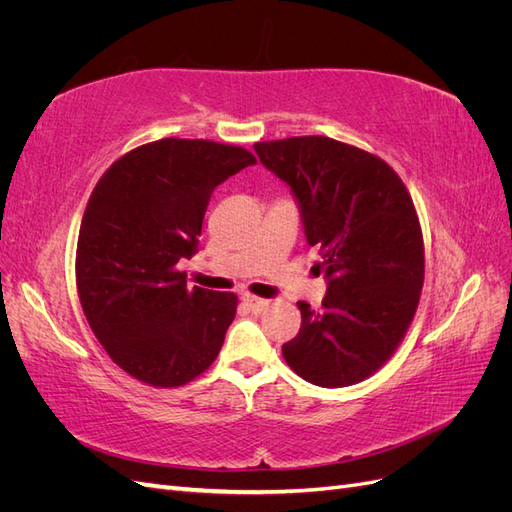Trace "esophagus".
Segmentation results:
<instances>
[{"instance_id":"obj_1","label":"esophagus","mask_w":512,"mask_h":512,"mask_svg":"<svg viewBox=\"0 0 512 512\" xmlns=\"http://www.w3.org/2000/svg\"><path fill=\"white\" fill-rule=\"evenodd\" d=\"M243 303L252 309V312H262V309H265L267 305H269V301H265V299H258V297H254V294H243Z\"/></svg>"}]
</instances>
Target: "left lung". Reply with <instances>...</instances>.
Listing matches in <instances>:
<instances>
[{
	"mask_svg": "<svg viewBox=\"0 0 512 512\" xmlns=\"http://www.w3.org/2000/svg\"><path fill=\"white\" fill-rule=\"evenodd\" d=\"M254 151L297 200L327 280L322 312L297 303L301 329L282 346L284 359L324 389L361 382L391 359L421 297L423 235L406 185L378 156L329 136Z\"/></svg>",
	"mask_w": 512,
	"mask_h": 512,
	"instance_id": "8db88e82",
	"label": "left lung"
}]
</instances>
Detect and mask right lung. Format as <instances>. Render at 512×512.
Wrapping results in <instances>:
<instances>
[{
  "label": "right lung",
  "instance_id": "add662e5",
  "mask_svg": "<svg viewBox=\"0 0 512 512\" xmlns=\"http://www.w3.org/2000/svg\"><path fill=\"white\" fill-rule=\"evenodd\" d=\"M250 151L162 138L106 170L87 203L76 245V288L91 331L136 380L181 386L215 361L237 297L185 282L213 190Z\"/></svg>",
  "mask_w": 512,
  "mask_h": 512
}]
</instances>
